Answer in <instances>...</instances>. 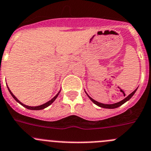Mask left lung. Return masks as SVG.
Segmentation results:
<instances>
[{"label":"left lung","instance_id":"left-lung-1","mask_svg":"<svg viewBox=\"0 0 151 151\" xmlns=\"http://www.w3.org/2000/svg\"><path fill=\"white\" fill-rule=\"evenodd\" d=\"M136 90H135V91H134L133 92L131 93L129 95V96H127V97H126L124 99H123L122 101H121V102H118V103H114V104H103V103H98V102L95 101L94 99H93L92 98L90 97V96H88V97H89L90 99H91V100L92 101L93 103H95V104H96V105H97V106H99V107L105 108V109H115V108H117V107H119V106H121V105H123V104H124V103H125L126 102H127V101L129 100V99H130V98L132 97V96H133L134 93H135V91H136Z\"/></svg>","mask_w":151,"mask_h":151}]
</instances>
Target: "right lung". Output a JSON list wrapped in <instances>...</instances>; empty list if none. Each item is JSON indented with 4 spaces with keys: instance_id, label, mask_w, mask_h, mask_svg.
<instances>
[{
    "instance_id": "obj_1",
    "label": "right lung",
    "mask_w": 151,
    "mask_h": 151,
    "mask_svg": "<svg viewBox=\"0 0 151 151\" xmlns=\"http://www.w3.org/2000/svg\"><path fill=\"white\" fill-rule=\"evenodd\" d=\"M7 88H8V87H7ZM8 89H9V88H8ZM9 93H10V94L12 95V97L14 98V99H16V101H17L18 103H20V104L22 105V106H24V107H25L26 109H30V110H41V109H45V108L48 107V106H50V105L52 104V103H53L54 101L55 100V99H56V98L58 97V94H59V93H60V91H59L58 93V94H57L56 96H55V97L52 98V99H51V100H49V101H48V102H47V103H45V104L41 105V106H35V107H31V106H26V105H24V104H23V103H21L20 101H19V99H18L17 98H16V96H15L14 95H13V93H12L11 92L10 90H9Z\"/></svg>"
}]
</instances>
